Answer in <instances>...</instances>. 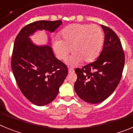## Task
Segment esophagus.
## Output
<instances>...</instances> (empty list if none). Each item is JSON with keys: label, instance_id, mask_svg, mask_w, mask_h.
Segmentation results:
<instances>
[{"label": "esophagus", "instance_id": "obj_1", "mask_svg": "<svg viewBox=\"0 0 133 133\" xmlns=\"http://www.w3.org/2000/svg\"><path fill=\"white\" fill-rule=\"evenodd\" d=\"M74 72V69L72 68H69V73H72V72Z\"/></svg>", "mask_w": 133, "mask_h": 133}]
</instances>
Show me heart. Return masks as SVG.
I'll list each match as a JSON object with an SVG mask.
<instances>
[{
    "instance_id": "heart-1",
    "label": "heart",
    "mask_w": 133,
    "mask_h": 133,
    "mask_svg": "<svg viewBox=\"0 0 133 133\" xmlns=\"http://www.w3.org/2000/svg\"><path fill=\"white\" fill-rule=\"evenodd\" d=\"M61 38L56 37L53 41L54 51L59 59L65 61L72 50L70 58L72 64L83 61L89 63L99 55L103 42L104 34L98 25L72 24L67 26L61 32Z\"/></svg>"
}]
</instances>
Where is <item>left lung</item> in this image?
<instances>
[{
	"mask_svg": "<svg viewBox=\"0 0 133 133\" xmlns=\"http://www.w3.org/2000/svg\"><path fill=\"white\" fill-rule=\"evenodd\" d=\"M101 26L104 43L100 56L92 63L75 69V92L81 99L91 104L103 101L114 92L121 78L125 61L117 34L109 27Z\"/></svg>",
	"mask_w": 133,
	"mask_h": 133,
	"instance_id": "obj_1",
	"label": "left lung"
}]
</instances>
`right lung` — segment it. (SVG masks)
<instances>
[{
    "mask_svg": "<svg viewBox=\"0 0 133 133\" xmlns=\"http://www.w3.org/2000/svg\"><path fill=\"white\" fill-rule=\"evenodd\" d=\"M61 20L38 21L21 29L14 43L11 68L24 97L37 106H44L56 98L68 75L67 66L56 58L49 46H38L29 36L37 30L54 32Z\"/></svg>",
    "mask_w": 133,
    "mask_h": 133,
    "instance_id": "add662e5",
    "label": "right lung"
}]
</instances>
